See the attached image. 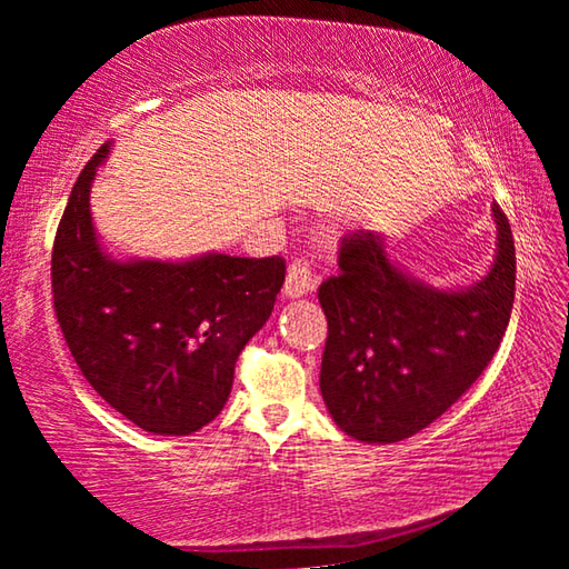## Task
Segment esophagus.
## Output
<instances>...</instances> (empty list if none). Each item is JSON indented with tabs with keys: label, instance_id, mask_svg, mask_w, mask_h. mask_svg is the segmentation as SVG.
<instances>
[{
	"label": "esophagus",
	"instance_id": "1",
	"mask_svg": "<svg viewBox=\"0 0 569 569\" xmlns=\"http://www.w3.org/2000/svg\"><path fill=\"white\" fill-rule=\"evenodd\" d=\"M313 286H316V276L311 271L308 258H293L291 266H288V273H286V286H283L286 296L298 298V296L311 291Z\"/></svg>",
	"mask_w": 569,
	"mask_h": 569
}]
</instances>
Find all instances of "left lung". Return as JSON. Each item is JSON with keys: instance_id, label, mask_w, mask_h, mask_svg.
I'll return each instance as SVG.
<instances>
[{"instance_id": "8db88e82", "label": "left lung", "mask_w": 569, "mask_h": 569, "mask_svg": "<svg viewBox=\"0 0 569 569\" xmlns=\"http://www.w3.org/2000/svg\"><path fill=\"white\" fill-rule=\"evenodd\" d=\"M497 261L467 291H435L389 261L383 240L356 230L339 273L319 286L329 321L321 393L346 435L391 445L417 435L469 391L507 331L515 303V238L495 206Z\"/></svg>"}]
</instances>
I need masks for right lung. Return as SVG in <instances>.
Returning a JSON list of instances; mask_svg holds the SVG:
<instances>
[{
  "label": "right lung",
  "mask_w": 569,
  "mask_h": 569,
  "mask_svg": "<svg viewBox=\"0 0 569 569\" xmlns=\"http://www.w3.org/2000/svg\"><path fill=\"white\" fill-rule=\"evenodd\" d=\"M104 156L108 146L84 166L57 226L54 316L82 377L112 409L156 435H192L226 407L238 356L271 316L286 261H110L90 216Z\"/></svg>",
  "instance_id": "1"
}]
</instances>
